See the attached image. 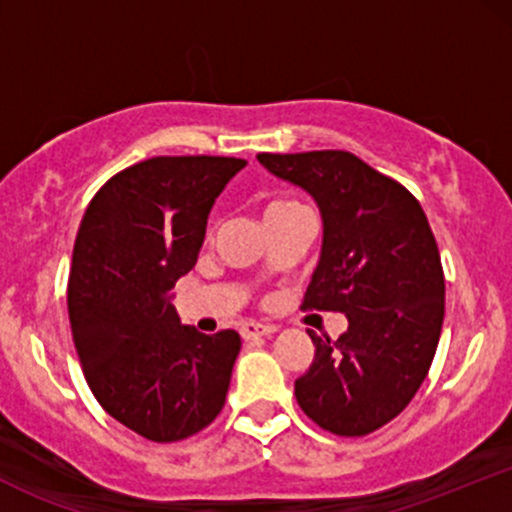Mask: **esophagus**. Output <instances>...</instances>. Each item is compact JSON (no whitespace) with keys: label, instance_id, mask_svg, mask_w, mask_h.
Returning a JSON list of instances; mask_svg holds the SVG:
<instances>
[{"label":"esophagus","instance_id":"1","mask_svg":"<svg viewBox=\"0 0 512 512\" xmlns=\"http://www.w3.org/2000/svg\"><path fill=\"white\" fill-rule=\"evenodd\" d=\"M272 332H274L272 325H262V322H255V320H248L240 325V337H243L245 342H250V339H257V337H267V334Z\"/></svg>","mask_w":512,"mask_h":512}]
</instances>
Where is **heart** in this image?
I'll return each mask as SVG.
<instances>
[{
	"mask_svg": "<svg viewBox=\"0 0 512 512\" xmlns=\"http://www.w3.org/2000/svg\"><path fill=\"white\" fill-rule=\"evenodd\" d=\"M289 204H296V202H289V199H272V202L264 207V211H272V209H281V207H289Z\"/></svg>",
	"mask_w": 512,
	"mask_h": 512,
	"instance_id": "obj_1",
	"label": "heart"
}]
</instances>
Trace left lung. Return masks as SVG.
Here are the masks:
<instances>
[{"label": "left lung", "instance_id": "left-lung-1", "mask_svg": "<svg viewBox=\"0 0 512 512\" xmlns=\"http://www.w3.org/2000/svg\"><path fill=\"white\" fill-rule=\"evenodd\" d=\"M322 211L320 262L301 310H339L349 330L317 337L296 380L298 407L322 431L361 438L390 424L436 356L445 276L428 219L404 185L349 151L257 154Z\"/></svg>", "mask_w": 512, "mask_h": 512}]
</instances>
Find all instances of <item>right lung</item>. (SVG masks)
<instances>
[{
	"label": "right lung",
	"instance_id": "1",
	"mask_svg": "<svg viewBox=\"0 0 512 512\" xmlns=\"http://www.w3.org/2000/svg\"><path fill=\"white\" fill-rule=\"evenodd\" d=\"M248 166L231 156H154L88 204L67 305L93 397L154 443L207 428L226 404L240 334L180 325L168 291L195 267L214 199Z\"/></svg>",
	"mask_w": 512,
	"mask_h": 512
}]
</instances>
